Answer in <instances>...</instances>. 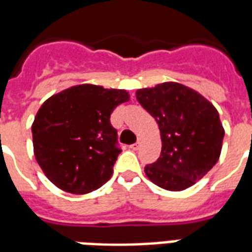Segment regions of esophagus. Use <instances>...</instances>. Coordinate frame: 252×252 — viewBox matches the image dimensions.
<instances>
[{"instance_id":"34e87169","label":"esophagus","mask_w":252,"mask_h":252,"mask_svg":"<svg viewBox=\"0 0 252 252\" xmlns=\"http://www.w3.org/2000/svg\"><path fill=\"white\" fill-rule=\"evenodd\" d=\"M139 146H141V141H139V139H138V141H137V142H135V144L131 145V146H130V148L133 149V150H138Z\"/></svg>"}]
</instances>
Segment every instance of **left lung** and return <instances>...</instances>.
<instances>
[{
    "label": "left lung",
    "instance_id": "left-lung-1",
    "mask_svg": "<svg viewBox=\"0 0 252 252\" xmlns=\"http://www.w3.org/2000/svg\"><path fill=\"white\" fill-rule=\"evenodd\" d=\"M139 104L157 121L162 149L145 166L148 179L166 190H183L203 179L219 159L224 128L207 99L183 84L161 83L135 93Z\"/></svg>",
    "mask_w": 252,
    "mask_h": 252
}]
</instances>
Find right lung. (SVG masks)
I'll list each match as a JSON object with an SVG mask.
<instances>
[{
  "label": "right lung",
  "mask_w": 252,
  "mask_h": 252,
  "mask_svg": "<svg viewBox=\"0 0 252 252\" xmlns=\"http://www.w3.org/2000/svg\"><path fill=\"white\" fill-rule=\"evenodd\" d=\"M127 100L125 90L80 84L44 102L32 135L36 161L49 181L73 194L107 183L122 152L110 115Z\"/></svg>",
  "instance_id": "obj_1"
}]
</instances>
